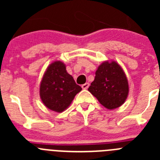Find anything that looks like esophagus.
I'll return each mask as SVG.
<instances>
[{"label": "esophagus", "instance_id": "obj_1", "mask_svg": "<svg viewBox=\"0 0 160 160\" xmlns=\"http://www.w3.org/2000/svg\"><path fill=\"white\" fill-rule=\"evenodd\" d=\"M89 86H90V84H89L88 82L85 83V84H83L82 86V88L83 90H87V89H88Z\"/></svg>", "mask_w": 160, "mask_h": 160}]
</instances>
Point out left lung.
<instances>
[{
    "mask_svg": "<svg viewBox=\"0 0 160 160\" xmlns=\"http://www.w3.org/2000/svg\"><path fill=\"white\" fill-rule=\"evenodd\" d=\"M88 90L107 109L118 108L128 96V78L115 61H106L98 67Z\"/></svg>",
    "mask_w": 160,
    "mask_h": 160,
    "instance_id": "obj_1",
    "label": "left lung"
}]
</instances>
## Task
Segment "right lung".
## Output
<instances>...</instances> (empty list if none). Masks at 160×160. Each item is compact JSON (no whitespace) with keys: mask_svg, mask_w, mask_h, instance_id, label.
<instances>
[{"mask_svg":"<svg viewBox=\"0 0 160 160\" xmlns=\"http://www.w3.org/2000/svg\"><path fill=\"white\" fill-rule=\"evenodd\" d=\"M82 87L66 71V65L55 61L45 71L40 84V98L48 109L55 112L64 111L71 104Z\"/></svg>","mask_w":160,"mask_h":160,"instance_id":"1","label":"right lung"}]
</instances>
